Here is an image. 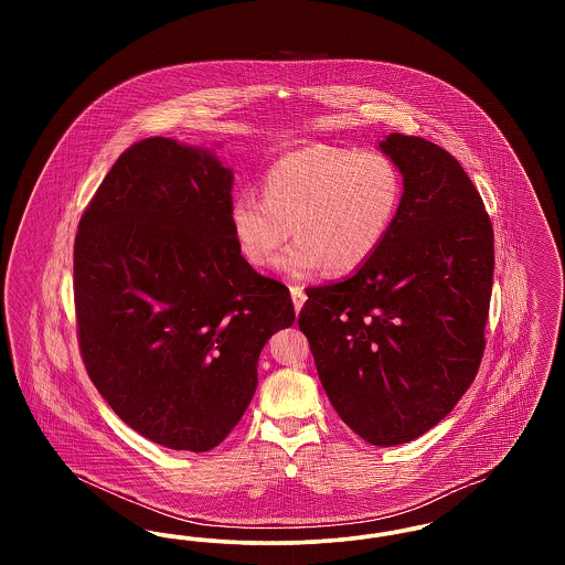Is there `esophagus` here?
Listing matches in <instances>:
<instances>
[{
	"instance_id": "obj_1",
	"label": "esophagus",
	"mask_w": 565,
	"mask_h": 565,
	"mask_svg": "<svg viewBox=\"0 0 565 565\" xmlns=\"http://www.w3.org/2000/svg\"><path fill=\"white\" fill-rule=\"evenodd\" d=\"M290 295H292V302H295L296 313H298L302 309L305 300H307V295H305V290L300 286H290Z\"/></svg>"
}]
</instances>
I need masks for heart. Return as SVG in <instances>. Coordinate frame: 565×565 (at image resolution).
Instances as JSON below:
<instances>
[{
	"label": "heart",
	"instance_id": "heart-1",
	"mask_svg": "<svg viewBox=\"0 0 565 565\" xmlns=\"http://www.w3.org/2000/svg\"><path fill=\"white\" fill-rule=\"evenodd\" d=\"M404 196L401 167L376 150L316 143L270 164L263 196L233 199L228 224L243 258L267 267L279 247V273L305 279L323 269H362L387 239Z\"/></svg>",
	"mask_w": 565,
	"mask_h": 565
}]
</instances>
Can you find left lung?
<instances>
[{"mask_svg":"<svg viewBox=\"0 0 565 565\" xmlns=\"http://www.w3.org/2000/svg\"><path fill=\"white\" fill-rule=\"evenodd\" d=\"M379 150L403 171L396 222L362 269L307 288L298 326L339 417L366 443L394 447L443 422L477 376L493 228L447 150L403 134Z\"/></svg>","mask_w":565,"mask_h":565,"instance_id":"1","label":"left lung"}]
</instances>
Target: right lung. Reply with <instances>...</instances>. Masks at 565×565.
<instances>
[{
  "label": "right lung",
  "instance_id": "add662e5",
  "mask_svg": "<svg viewBox=\"0 0 565 565\" xmlns=\"http://www.w3.org/2000/svg\"><path fill=\"white\" fill-rule=\"evenodd\" d=\"M233 169L212 148L137 141L78 224L74 298L86 373L148 440L210 451L258 385L270 337L295 323L284 284L249 267L228 224Z\"/></svg>",
  "mask_w": 565,
  "mask_h": 565
}]
</instances>
